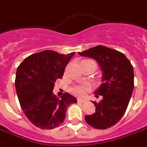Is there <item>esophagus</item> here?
<instances>
[{"label":"esophagus","mask_w":147,"mask_h":147,"mask_svg":"<svg viewBox=\"0 0 147 147\" xmlns=\"http://www.w3.org/2000/svg\"><path fill=\"white\" fill-rule=\"evenodd\" d=\"M84 101L85 100H83V99H78V102H79V103H83Z\"/></svg>","instance_id":"1"}]
</instances>
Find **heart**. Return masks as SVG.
I'll use <instances>...</instances> for the list:
<instances>
[{
    "label": "heart",
    "mask_w": 147,
    "mask_h": 147,
    "mask_svg": "<svg viewBox=\"0 0 147 147\" xmlns=\"http://www.w3.org/2000/svg\"><path fill=\"white\" fill-rule=\"evenodd\" d=\"M90 86L86 83L75 86L71 89V93L78 96H84L90 90Z\"/></svg>",
    "instance_id": "obj_1"
}]
</instances>
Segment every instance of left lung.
<instances>
[{
    "label": "left lung",
    "mask_w": 147,
    "mask_h": 147,
    "mask_svg": "<svg viewBox=\"0 0 147 147\" xmlns=\"http://www.w3.org/2000/svg\"><path fill=\"white\" fill-rule=\"evenodd\" d=\"M79 55L95 59L103 71L100 86L94 93L103 99L93 101L96 111L86 115L85 120L93 128L106 129L122 118L129 105L134 88V71L129 60L121 52L104 46H96Z\"/></svg>",
    "instance_id": "1"
}]
</instances>
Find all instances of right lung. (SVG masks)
Instances as JSON below:
<instances>
[{
    "instance_id": "obj_1",
    "label": "right lung",
    "mask_w": 147,
    "mask_h": 147,
    "mask_svg": "<svg viewBox=\"0 0 147 147\" xmlns=\"http://www.w3.org/2000/svg\"><path fill=\"white\" fill-rule=\"evenodd\" d=\"M75 52L61 54L43 51L31 54L17 68L16 89L27 118L41 129H52L65 121L67 108L77 100L69 93L58 98L53 93L54 82L62 78Z\"/></svg>"
}]
</instances>
